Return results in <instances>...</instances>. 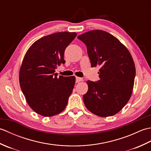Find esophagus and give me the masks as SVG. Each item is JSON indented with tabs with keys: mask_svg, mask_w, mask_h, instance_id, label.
<instances>
[{
	"mask_svg": "<svg viewBox=\"0 0 151 151\" xmlns=\"http://www.w3.org/2000/svg\"><path fill=\"white\" fill-rule=\"evenodd\" d=\"M82 81V78H80V77H76V83H78L81 81Z\"/></svg>",
	"mask_w": 151,
	"mask_h": 151,
	"instance_id": "esophagus-1",
	"label": "esophagus"
}]
</instances>
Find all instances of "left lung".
Listing matches in <instances>:
<instances>
[{
    "mask_svg": "<svg viewBox=\"0 0 151 151\" xmlns=\"http://www.w3.org/2000/svg\"><path fill=\"white\" fill-rule=\"evenodd\" d=\"M78 39L87 47L91 67L99 65L97 81H87L83 95L86 107L100 117L118 113L132 95L136 68L129 51L119 40L103 30H91Z\"/></svg>",
    "mask_w": 151,
    "mask_h": 151,
    "instance_id": "left-lung-1",
    "label": "left lung"
}]
</instances>
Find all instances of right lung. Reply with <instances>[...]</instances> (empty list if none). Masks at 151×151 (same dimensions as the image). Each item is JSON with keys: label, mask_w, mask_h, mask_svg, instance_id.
<instances>
[{"label": "right lung", "mask_w": 151, "mask_h": 151, "mask_svg": "<svg viewBox=\"0 0 151 151\" xmlns=\"http://www.w3.org/2000/svg\"><path fill=\"white\" fill-rule=\"evenodd\" d=\"M76 35L67 32L48 35L34 42L25 54L19 82L28 105L38 114L53 116L66 107L75 77L58 78L55 69L65 63V50Z\"/></svg>", "instance_id": "1"}]
</instances>
